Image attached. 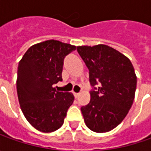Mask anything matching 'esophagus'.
Segmentation results:
<instances>
[{
    "mask_svg": "<svg viewBox=\"0 0 151 151\" xmlns=\"http://www.w3.org/2000/svg\"><path fill=\"white\" fill-rule=\"evenodd\" d=\"M73 94H74V96H75V97H76V98H77V97L79 96V95H80L79 93H76V92H73Z\"/></svg>",
    "mask_w": 151,
    "mask_h": 151,
    "instance_id": "1",
    "label": "esophagus"
}]
</instances>
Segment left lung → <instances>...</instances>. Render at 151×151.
Wrapping results in <instances>:
<instances>
[{
    "label": "left lung",
    "instance_id": "8db88e82",
    "mask_svg": "<svg viewBox=\"0 0 151 151\" xmlns=\"http://www.w3.org/2000/svg\"><path fill=\"white\" fill-rule=\"evenodd\" d=\"M89 70L91 101L81 107L86 125L96 133L109 132L124 119L135 96L137 76L128 57L105 44L77 46Z\"/></svg>",
    "mask_w": 151,
    "mask_h": 151
}]
</instances>
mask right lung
I'll return each instance as SVG.
<instances>
[{"label": "right lung", "mask_w": 151, "mask_h": 151, "mask_svg": "<svg viewBox=\"0 0 151 151\" xmlns=\"http://www.w3.org/2000/svg\"><path fill=\"white\" fill-rule=\"evenodd\" d=\"M76 47L58 40H47L31 46L17 69V91L22 112L38 131L51 133L64 124L72 105L71 92L56 91L62 81L64 59Z\"/></svg>", "instance_id": "right-lung-1"}]
</instances>
